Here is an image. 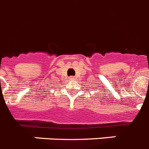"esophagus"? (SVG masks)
<instances>
[{
  "instance_id": "34e87169",
  "label": "esophagus",
  "mask_w": 149,
  "mask_h": 149,
  "mask_svg": "<svg viewBox=\"0 0 149 149\" xmlns=\"http://www.w3.org/2000/svg\"><path fill=\"white\" fill-rule=\"evenodd\" d=\"M69 79L71 80V81H74V80H75V77H74V76H71V77H69Z\"/></svg>"
}]
</instances>
